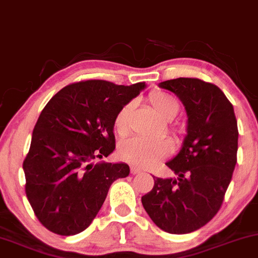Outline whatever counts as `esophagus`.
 Instances as JSON below:
<instances>
[{"mask_svg": "<svg viewBox=\"0 0 258 258\" xmlns=\"http://www.w3.org/2000/svg\"><path fill=\"white\" fill-rule=\"evenodd\" d=\"M139 173H142L141 168H138V167H136V166L131 167V174H139Z\"/></svg>", "mask_w": 258, "mask_h": 258, "instance_id": "obj_1", "label": "esophagus"}]
</instances>
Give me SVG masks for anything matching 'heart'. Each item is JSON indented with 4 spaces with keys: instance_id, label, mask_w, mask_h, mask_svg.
<instances>
[{
    "instance_id": "heart-1",
    "label": "heart",
    "mask_w": 258,
    "mask_h": 258,
    "mask_svg": "<svg viewBox=\"0 0 258 258\" xmlns=\"http://www.w3.org/2000/svg\"><path fill=\"white\" fill-rule=\"evenodd\" d=\"M148 101L153 109L166 121L174 119L179 113V101L168 92L160 91V90L150 92ZM133 105H135L133 102H127L117 110L114 117V127L120 137L126 136L130 131V117H131ZM167 132L174 138V141L179 142L185 133V126L180 123H168ZM172 150V143L166 138L149 141L141 137H133L121 142L119 145L121 159L138 167L155 166L161 160L168 157Z\"/></svg>"
}]
</instances>
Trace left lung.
I'll return each instance as SVG.
<instances>
[{"instance_id":"1","label":"left lung","mask_w":258,"mask_h":258,"mask_svg":"<svg viewBox=\"0 0 258 258\" xmlns=\"http://www.w3.org/2000/svg\"><path fill=\"white\" fill-rule=\"evenodd\" d=\"M187 113V136L167 167L176 178L154 176L142 203L155 225L172 234L203 227L218 214L237 163L238 126L233 105L220 88L197 78L160 83Z\"/></svg>"}]
</instances>
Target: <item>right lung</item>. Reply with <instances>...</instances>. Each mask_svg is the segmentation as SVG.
<instances>
[{
    "label": "right lung",
    "mask_w": 258,
    "mask_h": 258,
    "mask_svg": "<svg viewBox=\"0 0 258 258\" xmlns=\"http://www.w3.org/2000/svg\"><path fill=\"white\" fill-rule=\"evenodd\" d=\"M145 83L83 80L61 89L42 110L25 157V192L39 222L60 235L91 225L110 185L130 174L126 163L101 162L115 149L114 117Z\"/></svg>",
    "instance_id": "add662e5"
}]
</instances>
